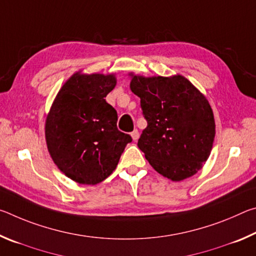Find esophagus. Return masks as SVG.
<instances>
[{
	"mask_svg": "<svg viewBox=\"0 0 256 256\" xmlns=\"http://www.w3.org/2000/svg\"><path fill=\"white\" fill-rule=\"evenodd\" d=\"M131 136H132V138H133L134 141H136L138 138V136H140V134H138V131L136 128L134 130V131L131 133Z\"/></svg>",
	"mask_w": 256,
	"mask_h": 256,
	"instance_id": "esophagus-1",
	"label": "esophagus"
}]
</instances>
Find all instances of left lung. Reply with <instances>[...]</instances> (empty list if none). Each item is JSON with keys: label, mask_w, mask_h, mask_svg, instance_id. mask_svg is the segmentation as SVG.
Listing matches in <instances>:
<instances>
[{"label": "left lung", "mask_w": 256, "mask_h": 256, "mask_svg": "<svg viewBox=\"0 0 256 256\" xmlns=\"http://www.w3.org/2000/svg\"><path fill=\"white\" fill-rule=\"evenodd\" d=\"M148 126L138 146L159 174L174 182L196 174L209 158L216 125L206 98L183 76L131 74Z\"/></svg>", "instance_id": "obj_1"}]
</instances>
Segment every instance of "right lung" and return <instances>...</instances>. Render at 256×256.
Instances as JSON below:
<instances>
[{"label": "right lung", "mask_w": 256, "mask_h": 256, "mask_svg": "<svg viewBox=\"0 0 256 256\" xmlns=\"http://www.w3.org/2000/svg\"><path fill=\"white\" fill-rule=\"evenodd\" d=\"M115 86L114 74L76 72L60 88L47 115L45 136L50 157L79 184L106 180L132 141L131 136L118 131V112L105 99Z\"/></svg>", "instance_id": "right-lung-1"}]
</instances>
